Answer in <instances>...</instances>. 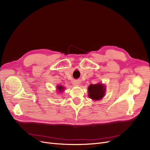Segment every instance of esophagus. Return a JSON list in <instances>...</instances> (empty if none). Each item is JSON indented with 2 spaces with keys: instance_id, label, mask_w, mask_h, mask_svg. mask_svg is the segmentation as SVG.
Listing matches in <instances>:
<instances>
[{
  "instance_id": "1",
  "label": "esophagus",
  "mask_w": 150,
  "mask_h": 150,
  "mask_svg": "<svg viewBox=\"0 0 150 150\" xmlns=\"http://www.w3.org/2000/svg\"><path fill=\"white\" fill-rule=\"evenodd\" d=\"M73 84L75 85V86H78L79 85V83L77 81H74Z\"/></svg>"
}]
</instances>
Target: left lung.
Here are the masks:
<instances>
[{"label": "left lung", "mask_w": 150, "mask_h": 150, "mask_svg": "<svg viewBox=\"0 0 150 150\" xmlns=\"http://www.w3.org/2000/svg\"><path fill=\"white\" fill-rule=\"evenodd\" d=\"M89 97L94 100H99L105 94V88L102 84L90 85L88 88Z\"/></svg>", "instance_id": "1"}]
</instances>
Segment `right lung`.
Masks as SVG:
<instances>
[{"instance_id": "right-lung-1", "label": "right lung", "mask_w": 150, "mask_h": 150, "mask_svg": "<svg viewBox=\"0 0 150 150\" xmlns=\"http://www.w3.org/2000/svg\"><path fill=\"white\" fill-rule=\"evenodd\" d=\"M63 88H63L62 87V86H57V89H59V90L60 91H62V90H63Z\"/></svg>"}]
</instances>
